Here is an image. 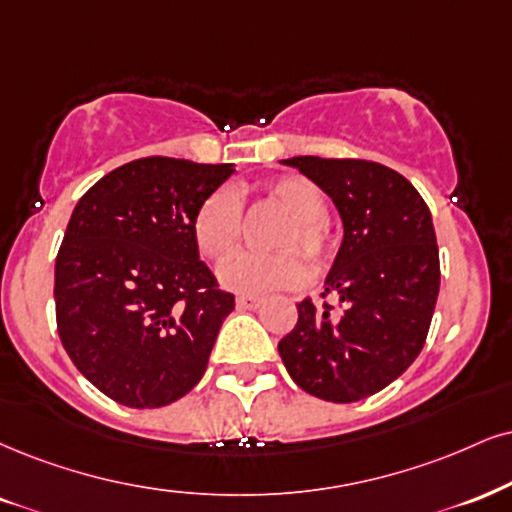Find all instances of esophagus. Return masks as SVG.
I'll use <instances>...</instances> for the list:
<instances>
[{
  "label": "esophagus",
  "instance_id": "1",
  "mask_svg": "<svg viewBox=\"0 0 512 512\" xmlns=\"http://www.w3.org/2000/svg\"><path fill=\"white\" fill-rule=\"evenodd\" d=\"M263 304V296H237V308H258Z\"/></svg>",
  "mask_w": 512,
  "mask_h": 512
}]
</instances>
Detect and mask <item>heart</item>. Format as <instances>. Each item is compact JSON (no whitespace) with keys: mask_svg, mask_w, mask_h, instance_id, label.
Returning a JSON list of instances; mask_svg holds the SVG:
<instances>
[{"mask_svg":"<svg viewBox=\"0 0 512 512\" xmlns=\"http://www.w3.org/2000/svg\"><path fill=\"white\" fill-rule=\"evenodd\" d=\"M263 194L285 213L268 239L270 254H239L220 268V282L242 294H270L299 287L308 277L323 275L337 254V239L327 225L323 189L301 175L268 182ZM242 206L232 189L208 194L192 220V237L208 263H223L242 242ZM309 266L306 267L305 263Z\"/></svg>","mask_w":512,"mask_h":512,"instance_id":"b5f03b06","label":"heart"}]
</instances>
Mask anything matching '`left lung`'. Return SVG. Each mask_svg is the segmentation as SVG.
I'll return each mask as SVG.
<instances>
[{
    "mask_svg": "<svg viewBox=\"0 0 512 512\" xmlns=\"http://www.w3.org/2000/svg\"><path fill=\"white\" fill-rule=\"evenodd\" d=\"M339 208L344 242L315 306L296 304L299 320L280 339L289 377L308 394L353 403L382 391L425 346L439 296V246L425 199L401 173L363 159L294 156Z\"/></svg>",
    "mask_w": 512,
    "mask_h": 512,
    "instance_id": "left-lung-1",
    "label": "left lung"
}]
</instances>
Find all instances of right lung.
Here are the masks:
<instances>
[{
  "label": "right lung",
  "mask_w": 512,
  "mask_h": 512,
  "mask_svg": "<svg viewBox=\"0 0 512 512\" xmlns=\"http://www.w3.org/2000/svg\"><path fill=\"white\" fill-rule=\"evenodd\" d=\"M232 163L147 156L82 194L56 254L61 344L121 406L161 408L204 377L235 294L218 287L192 220Z\"/></svg>",
  "instance_id": "obj_1"
}]
</instances>
